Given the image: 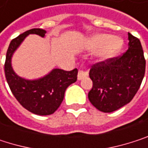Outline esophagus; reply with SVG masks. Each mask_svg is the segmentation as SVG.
<instances>
[{
  "label": "esophagus",
  "mask_w": 148,
  "mask_h": 148,
  "mask_svg": "<svg viewBox=\"0 0 148 148\" xmlns=\"http://www.w3.org/2000/svg\"><path fill=\"white\" fill-rule=\"evenodd\" d=\"M88 73L85 70H79V73H78V80H82L86 77H88Z\"/></svg>",
  "instance_id": "esophagus-1"
}]
</instances>
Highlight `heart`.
I'll return each mask as SVG.
<instances>
[{
    "mask_svg": "<svg viewBox=\"0 0 148 148\" xmlns=\"http://www.w3.org/2000/svg\"><path fill=\"white\" fill-rule=\"evenodd\" d=\"M122 40L116 36L106 34H96L90 40V47L93 50H100V56L106 60L116 54L122 46Z\"/></svg>",
    "mask_w": 148,
    "mask_h": 148,
    "instance_id": "1",
    "label": "heart"
}]
</instances>
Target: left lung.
Listing matches in <instances>:
<instances>
[{
    "label": "left lung",
    "instance_id": "obj_1",
    "mask_svg": "<svg viewBox=\"0 0 148 148\" xmlns=\"http://www.w3.org/2000/svg\"><path fill=\"white\" fill-rule=\"evenodd\" d=\"M128 40L125 53L97 62L90 68L93 88L88 99L101 112L111 113L129 103L144 78L146 60L141 43L130 33Z\"/></svg>",
    "mask_w": 148,
    "mask_h": 148
}]
</instances>
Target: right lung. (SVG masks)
<instances>
[{
  "label": "right lung",
  "instance_id": "obj_1",
  "mask_svg": "<svg viewBox=\"0 0 148 148\" xmlns=\"http://www.w3.org/2000/svg\"><path fill=\"white\" fill-rule=\"evenodd\" d=\"M29 34L44 37L46 31L32 28L11 40L4 64L5 76L12 94L24 108L38 115H49L60 106L66 88L77 81L78 69H54L47 76L36 81H27L17 76L11 66V57Z\"/></svg>",
  "mask_w": 148,
  "mask_h": 148
}]
</instances>
